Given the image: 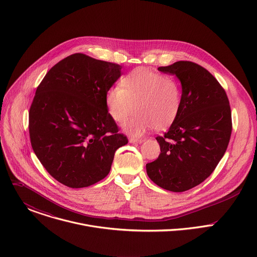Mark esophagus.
Segmentation results:
<instances>
[{"label":"esophagus","mask_w":257,"mask_h":257,"mask_svg":"<svg viewBox=\"0 0 257 257\" xmlns=\"http://www.w3.org/2000/svg\"><path fill=\"white\" fill-rule=\"evenodd\" d=\"M143 141H144V139H139V138H130L129 139L130 143H141Z\"/></svg>","instance_id":"34e87169"}]
</instances>
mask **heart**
Returning <instances> with one entry per match:
<instances>
[{
  "label": "heart",
  "instance_id": "b5f03b06",
  "mask_svg": "<svg viewBox=\"0 0 257 257\" xmlns=\"http://www.w3.org/2000/svg\"><path fill=\"white\" fill-rule=\"evenodd\" d=\"M104 103L109 118L119 125L135 111L125 130L139 136L152 127L164 130L174 123L182 105V86L175 77L140 67L106 90Z\"/></svg>",
  "mask_w": 257,
  "mask_h": 257
}]
</instances>
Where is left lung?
<instances>
[{
    "label": "left lung",
    "instance_id": "obj_1",
    "mask_svg": "<svg viewBox=\"0 0 257 257\" xmlns=\"http://www.w3.org/2000/svg\"><path fill=\"white\" fill-rule=\"evenodd\" d=\"M176 75L182 105L168 132L158 136L159 158L146 173L166 190L183 192L202 183L224 157L232 133V115L225 89L198 64L179 61L158 69Z\"/></svg>",
    "mask_w": 257,
    "mask_h": 257
}]
</instances>
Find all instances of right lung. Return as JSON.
<instances>
[{"label": "right lung", "mask_w": 257, "mask_h": 257, "mask_svg": "<svg viewBox=\"0 0 257 257\" xmlns=\"http://www.w3.org/2000/svg\"><path fill=\"white\" fill-rule=\"evenodd\" d=\"M121 69L115 63L73 54L52 67L36 88L29 109L32 150L65 186L82 188L102 180L115 152L128 143L104 103Z\"/></svg>", "instance_id": "add662e5"}]
</instances>
